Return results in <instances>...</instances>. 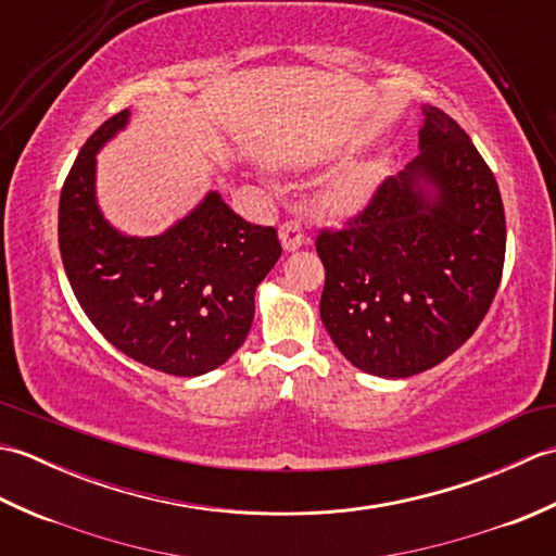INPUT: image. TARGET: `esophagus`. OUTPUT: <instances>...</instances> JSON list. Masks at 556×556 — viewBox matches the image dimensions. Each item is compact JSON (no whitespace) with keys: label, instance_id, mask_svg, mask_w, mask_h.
Here are the masks:
<instances>
[{"label":"esophagus","instance_id":"obj_1","mask_svg":"<svg viewBox=\"0 0 556 556\" xmlns=\"http://www.w3.org/2000/svg\"><path fill=\"white\" fill-rule=\"evenodd\" d=\"M279 239L281 245L287 248V251H299V248L305 243V229L299 219H289L279 227Z\"/></svg>","mask_w":556,"mask_h":556}]
</instances>
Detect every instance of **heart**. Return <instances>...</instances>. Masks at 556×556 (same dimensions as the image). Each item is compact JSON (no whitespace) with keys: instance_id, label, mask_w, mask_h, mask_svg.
<instances>
[{"instance_id":"heart-1","label":"heart","mask_w":556,"mask_h":556,"mask_svg":"<svg viewBox=\"0 0 556 556\" xmlns=\"http://www.w3.org/2000/svg\"><path fill=\"white\" fill-rule=\"evenodd\" d=\"M384 179V167L380 162L351 164L339 169L329 179L320 193V205L332 217H351L370 203L377 186Z\"/></svg>"}]
</instances>
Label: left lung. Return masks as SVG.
Instances as JSON below:
<instances>
[{
  "label": "left lung",
  "instance_id": "left-lung-1",
  "mask_svg": "<svg viewBox=\"0 0 556 556\" xmlns=\"http://www.w3.org/2000/svg\"><path fill=\"white\" fill-rule=\"evenodd\" d=\"M420 155L339 231L317 233L320 317L346 361L377 377L434 368L466 344L500 289L506 222L468 134L422 108Z\"/></svg>",
  "mask_w": 556,
  "mask_h": 556
}]
</instances>
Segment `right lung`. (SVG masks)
Returning a JSON list of instances; mask_svg holds the SVG:
<instances>
[{
	"mask_svg": "<svg viewBox=\"0 0 556 556\" xmlns=\"http://www.w3.org/2000/svg\"><path fill=\"white\" fill-rule=\"evenodd\" d=\"M128 110L92 134L59 198V251L83 313L128 358L195 377L219 368L251 332L255 289L275 267V227H257L210 191L160 236H124L96 198L98 150L128 124Z\"/></svg>",
	"mask_w": 556,
	"mask_h": 556,
	"instance_id": "right-lung-1",
	"label": "right lung"
}]
</instances>
